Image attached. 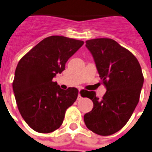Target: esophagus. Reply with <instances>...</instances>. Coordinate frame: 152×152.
Segmentation results:
<instances>
[{"label":"esophagus","instance_id":"esophagus-1","mask_svg":"<svg viewBox=\"0 0 152 152\" xmlns=\"http://www.w3.org/2000/svg\"><path fill=\"white\" fill-rule=\"evenodd\" d=\"M80 91V89H79ZM82 99V96H81V95H80V93H78V95H77V100H80V99Z\"/></svg>","mask_w":152,"mask_h":152}]
</instances>
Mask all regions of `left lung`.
I'll return each mask as SVG.
<instances>
[{
	"label": "left lung",
	"mask_w": 152,
	"mask_h": 152,
	"mask_svg": "<svg viewBox=\"0 0 152 152\" xmlns=\"http://www.w3.org/2000/svg\"><path fill=\"white\" fill-rule=\"evenodd\" d=\"M86 43L107 91L101 99L87 91L93 108L84 115V121L93 133L111 135L127 123L139 102L144 84L141 67L133 53L115 40L96 38Z\"/></svg>",
	"instance_id": "left-lung-1"
}]
</instances>
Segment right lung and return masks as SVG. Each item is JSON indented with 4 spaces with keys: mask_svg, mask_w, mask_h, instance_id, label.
Here are the masks:
<instances>
[{
    "mask_svg": "<svg viewBox=\"0 0 152 152\" xmlns=\"http://www.w3.org/2000/svg\"><path fill=\"white\" fill-rule=\"evenodd\" d=\"M83 44L64 36H50L19 60L13 92L20 115L36 132L48 133L59 129L66 109L77 99V88L64 90L53 78L65 70L66 61Z\"/></svg>",
    "mask_w": 152,
    "mask_h": 152,
    "instance_id": "right-lung-1",
    "label": "right lung"
}]
</instances>
